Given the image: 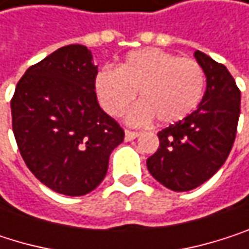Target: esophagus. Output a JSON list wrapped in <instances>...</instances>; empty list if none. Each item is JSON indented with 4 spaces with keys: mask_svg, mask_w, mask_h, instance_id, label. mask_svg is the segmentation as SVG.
<instances>
[{
    "mask_svg": "<svg viewBox=\"0 0 249 249\" xmlns=\"http://www.w3.org/2000/svg\"><path fill=\"white\" fill-rule=\"evenodd\" d=\"M139 136H140V133H137V131L125 130V140H127V142H133V140H136Z\"/></svg>",
    "mask_w": 249,
    "mask_h": 249,
    "instance_id": "1",
    "label": "esophagus"
}]
</instances>
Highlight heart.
I'll use <instances>...</instances> for the list:
<instances>
[{
	"mask_svg": "<svg viewBox=\"0 0 249 249\" xmlns=\"http://www.w3.org/2000/svg\"><path fill=\"white\" fill-rule=\"evenodd\" d=\"M204 84V71L197 61L144 48L130 52L118 70H100L96 94L109 115L121 116L139 93L142 103L130 113V122L144 124L156 116L160 124H175L197 107Z\"/></svg>",
	"mask_w": 249,
	"mask_h": 249,
	"instance_id": "heart-1",
	"label": "heart"
}]
</instances>
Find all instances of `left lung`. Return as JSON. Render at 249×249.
I'll return each mask as SVG.
<instances>
[{"instance_id":"8db88e82","label":"left lung","mask_w":249,"mask_h":249,"mask_svg":"<svg viewBox=\"0 0 249 249\" xmlns=\"http://www.w3.org/2000/svg\"><path fill=\"white\" fill-rule=\"evenodd\" d=\"M207 87L198 107L158 133L159 149L147 159L152 177L172 191H190L210 179L228 159L241 113V90L223 64L194 53Z\"/></svg>"}]
</instances>
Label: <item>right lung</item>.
<instances>
[{
    "mask_svg": "<svg viewBox=\"0 0 249 249\" xmlns=\"http://www.w3.org/2000/svg\"><path fill=\"white\" fill-rule=\"evenodd\" d=\"M97 65L83 45H67L27 68L11 99L13 133L30 172L55 193L77 197L105 178L119 124L102 110Z\"/></svg>",
    "mask_w": 249,
    "mask_h": 249,
    "instance_id": "obj_1",
    "label": "right lung"
}]
</instances>
